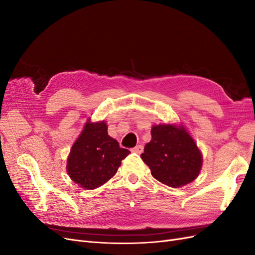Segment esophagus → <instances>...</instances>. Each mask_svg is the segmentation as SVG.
Returning <instances> with one entry per match:
<instances>
[{
    "label": "esophagus",
    "instance_id": "obj_1",
    "mask_svg": "<svg viewBox=\"0 0 255 255\" xmlns=\"http://www.w3.org/2000/svg\"><path fill=\"white\" fill-rule=\"evenodd\" d=\"M133 152H135V153H137V154H141L142 152H143V146L141 145V144H139V145H136L135 148L132 150Z\"/></svg>",
    "mask_w": 255,
    "mask_h": 255
}]
</instances>
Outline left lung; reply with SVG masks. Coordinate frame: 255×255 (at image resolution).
Listing matches in <instances>:
<instances>
[{"label": "left lung", "instance_id": "left-lung-1", "mask_svg": "<svg viewBox=\"0 0 255 255\" xmlns=\"http://www.w3.org/2000/svg\"><path fill=\"white\" fill-rule=\"evenodd\" d=\"M152 139L140 155L151 174L169 187L179 188L195 181L203 157L194 138L182 123L153 125Z\"/></svg>", "mask_w": 255, "mask_h": 255}]
</instances>
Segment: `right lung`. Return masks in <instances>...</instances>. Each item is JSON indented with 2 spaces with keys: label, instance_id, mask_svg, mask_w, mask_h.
Segmentation results:
<instances>
[{
  "label": "right lung",
  "instance_id": "right-lung-1",
  "mask_svg": "<svg viewBox=\"0 0 255 255\" xmlns=\"http://www.w3.org/2000/svg\"><path fill=\"white\" fill-rule=\"evenodd\" d=\"M129 153L109 135L104 120L88 119L68 155V175L82 188H98L117 173L121 160Z\"/></svg>",
  "mask_w": 255,
  "mask_h": 255
}]
</instances>
